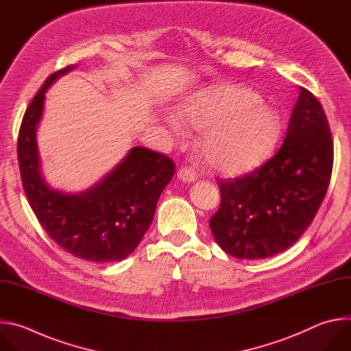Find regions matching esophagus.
Returning <instances> with one entry per match:
<instances>
[{"label":"esophagus","mask_w":351,"mask_h":351,"mask_svg":"<svg viewBox=\"0 0 351 351\" xmlns=\"http://www.w3.org/2000/svg\"><path fill=\"white\" fill-rule=\"evenodd\" d=\"M177 177H178L181 181H184V182H192V181H195V180L197 178V174H196V171H195L192 167L184 166V167H181V169L178 170Z\"/></svg>","instance_id":"esophagus-1"}]
</instances>
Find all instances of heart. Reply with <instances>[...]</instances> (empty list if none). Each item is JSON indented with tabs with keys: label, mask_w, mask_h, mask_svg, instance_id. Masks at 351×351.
Wrapping results in <instances>:
<instances>
[{
	"label": "heart",
	"mask_w": 351,
	"mask_h": 351,
	"mask_svg": "<svg viewBox=\"0 0 351 351\" xmlns=\"http://www.w3.org/2000/svg\"><path fill=\"white\" fill-rule=\"evenodd\" d=\"M178 119L195 130H206L202 155L207 165L227 176L247 173L271 154L281 120L275 109L239 86L200 90L178 108Z\"/></svg>",
	"instance_id": "obj_1"
}]
</instances>
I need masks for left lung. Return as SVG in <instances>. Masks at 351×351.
<instances>
[{"label":"left lung","instance_id":"obj_1","mask_svg":"<svg viewBox=\"0 0 351 351\" xmlns=\"http://www.w3.org/2000/svg\"><path fill=\"white\" fill-rule=\"evenodd\" d=\"M333 143L319 101L300 87L282 147L256 170L220 180L210 219L220 247L237 258H265L291 247L314 220L329 186Z\"/></svg>","mask_w":351,"mask_h":351}]
</instances>
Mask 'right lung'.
<instances>
[{
  "mask_svg": "<svg viewBox=\"0 0 351 351\" xmlns=\"http://www.w3.org/2000/svg\"><path fill=\"white\" fill-rule=\"evenodd\" d=\"M75 66L52 73L30 102L18 136V160L29 204L51 239L79 258L120 261L151 227L160 193L174 176L165 154L135 147L104 180L79 195L51 189L40 170L36 131L49 86Z\"/></svg>",
  "mask_w": 351,
  "mask_h": 351,
  "instance_id": "obj_1",
  "label": "right lung"
}]
</instances>
